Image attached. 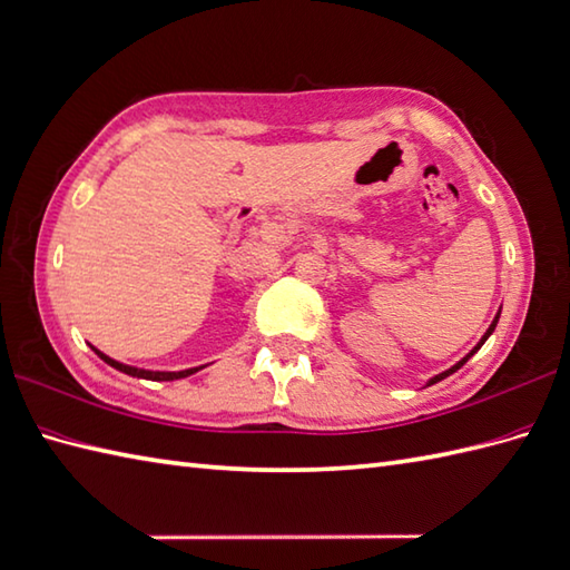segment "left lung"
I'll return each mask as SVG.
<instances>
[{"label": "left lung", "mask_w": 570, "mask_h": 570, "mask_svg": "<svg viewBox=\"0 0 570 570\" xmlns=\"http://www.w3.org/2000/svg\"><path fill=\"white\" fill-rule=\"evenodd\" d=\"M498 317H500V313H498V315H495V321H493V325H491V327H488V333H485V335H483V340H481V342H479V345H475V347H473V350H471V352H469V354H466V356H464V360H461V362H459V364H454V366H452V368H449V372H444V374H440V376H434V379H432V381H430V386H432V383H436V381H442V379H446V376H449V374H454V372H456V368H461V366H464V364H466V362H469V360H471V356H473V354H475V352H479V350H481V345H483V342H485V340H488V337H491V335H493V330H495V325H498Z\"/></svg>", "instance_id": "1"}]
</instances>
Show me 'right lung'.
<instances>
[{"mask_svg":"<svg viewBox=\"0 0 570 570\" xmlns=\"http://www.w3.org/2000/svg\"><path fill=\"white\" fill-rule=\"evenodd\" d=\"M97 354L101 356V360H104L106 364H111L114 368H118V372H124V374H128V376H138V379H150V381H175V379H184V376H189V374L198 372V368H187V372H142V368H136V366L118 364V362L109 360V356L101 354V352H97Z\"/></svg>","mask_w":570,"mask_h":570,"instance_id":"obj_1","label":"right lung"}]
</instances>
